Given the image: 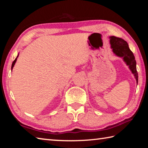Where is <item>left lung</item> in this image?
<instances>
[{
    "label": "left lung",
    "mask_w": 148,
    "mask_h": 148,
    "mask_svg": "<svg viewBox=\"0 0 148 148\" xmlns=\"http://www.w3.org/2000/svg\"><path fill=\"white\" fill-rule=\"evenodd\" d=\"M110 44L114 53L119 57H122L124 62L129 66L132 73L134 74L138 84V76L136 71V62L134 54L129 49V45L123 39L114 36H110Z\"/></svg>",
    "instance_id": "obj_1"
}]
</instances>
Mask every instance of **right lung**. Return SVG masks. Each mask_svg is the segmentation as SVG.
I'll list each match as a JSON object with an SVG mask.
<instances>
[{
    "label": "right lung",
    "instance_id": "add662e5",
    "mask_svg": "<svg viewBox=\"0 0 148 148\" xmlns=\"http://www.w3.org/2000/svg\"><path fill=\"white\" fill-rule=\"evenodd\" d=\"M18 56H19V55L17 56V57L16 58V59L14 60V62H12V69H13V67L14 66V64H15V63H16V61H17V57H18Z\"/></svg>",
    "mask_w": 148,
    "mask_h": 148
}]
</instances>
